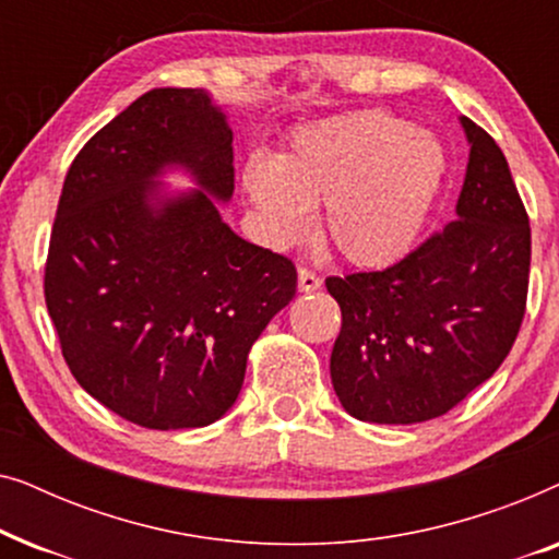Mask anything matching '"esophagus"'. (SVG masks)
Wrapping results in <instances>:
<instances>
[{
  "label": "esophagus",
  "instance_id": "1",
  "mask_svg": "<svg viewBox=\"0 0 559 559\" xmlns=\"http://www.w3.org/2000/svg\"><path fill=\"white\" fill-rule=\"evenodd\" d=\"M297 287H300V293H316V289L323 287V280H320L312 270L300 266V270H297Z\"/></svg>",
  "mask_w": 559,
  "mask_h": 559
}]
</instances>
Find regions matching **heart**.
I'll return each mask as SVG.
<instances>
[{
  "instance_id": "1",
  "label": "heart",
  "mask_w": 559,
  "mask_h": 559,
  "mask_svg": "<svg viewBox=\"0 0 559 559\" xmlns=\"http://www.w3.org/2000/svg\"><path fill=\"white\" fill-rule=\"evenodd\" d=\"M445 175L432 134L392 111H358L308 124L277 159L243 165V190L274 247H295L323 205V234L348 262L386 264L417 239Z\"/></svg>"
}]
</instances>
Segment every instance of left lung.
Masks as SVG:
<instances>
[{
    "label": "left lung",
    "instance_id": "obj_1",
    "mask_svg": "<svg viewBox=\"0 0 559 559\" xmlns=\"http://www.w3.org/2000/svg\"><path fill=\"white\" fill-rule=\"evenodd\" d=\"M471 142L455 218L379 272L328 277L341 305L331 379L364 423L445 415L493 377L514 346L530 289V216L493 136Z\"/></svg>",
    "mask_w": 559,
    "mask_h": 559
}]
</instances>
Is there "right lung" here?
<instances>
[{"label": "right lung", "instance_id": "obj_1", "mask_svg": "<svg viewBox=\"0 0 559 559\" xmlns=\"http://www.w3.org/2000/svg\"><path fill=\"white\" fill-rule=\"evenodd\" d=\"M234 134L198 88H152L68 167L45 262V305L86 392L147 430L205 427L241 392L266 323L295 297L287 257L221 221ZM182 164L206 193L157 199Z\"/></svg>", "mask_w": 559, "mask_h": 559}]
</instances>
